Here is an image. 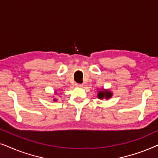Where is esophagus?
<instances>
[{
  "instance_id": "1",
  "label": "esophagus",
  "mask_w": 158,
  "mask_h": 158,
  "mask_svg": "<svg viewBox=\"0 0 158 158\" xmlns=\"http://www.w3.org/2000/svg\"><path fill=\"white\" fill-rule=\"evenodd\" d=\"M75 85H76V87H82V86H83V84L76 83V84H75Z\"/></svg>"
}]
</instances>
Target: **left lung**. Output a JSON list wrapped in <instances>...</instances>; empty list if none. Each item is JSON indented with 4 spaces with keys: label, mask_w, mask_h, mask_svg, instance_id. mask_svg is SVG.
Returning <instances> with one entry per match:
<instances>
[{
    "label": "left lung",
    "mask_w": 158,
    "mask_h": 158,
    "mask_svg": "<svg viewBox=\"0 0 158 158\" xmlns=\"http://www.w3.org/2000/svg\"><path fill=\"white\" fill-rule=\"evenodd\" d=\"M111 95L112 94H111V92L108 91V90H101L98 94V98L100 99L103 98L108 99L109 98H111Z\"/></svg>",
    "instance_id": "8db88e82"
}]
</instances>
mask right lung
I'll list each match as a JSON object with an SVG mask.
<instances>
[{
  "label": "right lung",
  "instance_id": "obj_1",
  "mask_svg": "<svg viewBox=\"0 0 158 158\" xmlns=\"http://www.w3.org/2000/svg\"><path fill=\"white\" fill-rule=\"evenodd\" d=\"M54 101H56V100H55V99H54Z\"/></svg>",
  "mask_w": 158,
  "mask_h": 158
}]
</instances>
